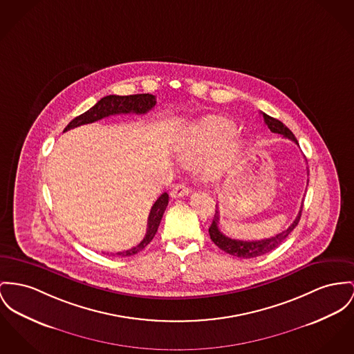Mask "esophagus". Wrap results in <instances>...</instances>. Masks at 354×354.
I'll use <instances>...</instances> for the list:
<instances>
[{
    "mask_svg": "<svg viewBox=\"0 0 354 354\" xmlns=\"http://www.w3.org/2000/svg\"><path fill=\"white\" fill-rule=\"evenodd\" d=\"M189 188L184 184H180V185H176L174 188L171 189L170 192V196L173 198H178V197H183V196H188Z\"/></svg>",
    "mask_w": 354,
    "mask_h": 354,
    "instance_id": "34e87169",
    "label": "esophagus"
}]
</instances>
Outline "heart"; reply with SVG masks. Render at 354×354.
I'll use <instances>...</instances> for the list:
<instances>
[{"mask_svg": "<svg viewBox=\"0 0 354 354\" xmlns=\"http://www.w3.org/2000/svg\"><path fill=\"white\" fill-rule=\"evenodd\" d=\"M234 122L218 115L198 119L174 143L178 160L185 165H196L209 157L204 173L209 180H218L240 160L244 142L236 137Z\"/></svg>", "mask_w": 354, "mask_h": 354, "instance_id": "b5f03b06", "label": "heart"}]
</instances>
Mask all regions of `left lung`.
I'll use <instances>...</instances> for the list:
<instances>
[{
    "label": "left lung",
    "mask_w": 354,
    "mask_h": 354,
    "mask_svg": "<svg viewBox=\"0 0 354 354\" xmlns=\"http://www.w3.org/2000/svg\"><path fill=\"white\" fill-rule=\"evenodd\" d=\"M263 115V119L267 124V127L272 131V133H277V134H282L284 138L290 140V141L297 143L299 146V143L297 141L295 136L283 124L281 120L278 119L272 118L264 113H260ZM301 213H302V208L298 213L297 218L292 221V224L282 231L281 234L278 235L272 236V237H268V239H263V240H255V241H244V240H236V239H231L228 236L224 235L221 231H220V227H218V218H220V214H218V208L216 205V213H214V217H213L212 224L209 227V236L212 239L213 243L220 248L223 250L224 252L230 254V255H234L236 258H243V259H251V258H258L261 257L272 250H275L278 245H281L284 239L287 236L290 235L294 228L298 225L299 223V218H301Z\"/></svg>",
    "instance_id": "obj_1"
}]
</instances>
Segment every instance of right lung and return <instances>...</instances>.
<instances>
[{"mask_svg": "<svg viewBox=\"0 0 354 354\" xmlns=\"http://www.w3.org/2000/svg\"><path fill=\"white\" fill-rule=\"evenodd\" d=\"M156 103H157L156 96L151 94L127 95V96L109 95V96L102 97L95 104L94 107H91L90 110H87L82 115L72 119L71 122L67 124V127L64 129V131L71 130V129H75V127L82 126V124L93 123V122L110 117V115L131 114V113L133 114H146L147 111H150L156 106ZM167 203H169V194L162 193L150 209L149 218H147V230H146V235L143 237V240L138 245L133 247L131 250L117 252L115 254L117 257L136 255V254L142 251L147 244H150V241L157 234V230H158L161 218L165 213Z\"/></svg>", "mask_w": 354, "mask_h": 354, "instance_id": "right-lung-1", "label": "right lung"}]
</instances>
